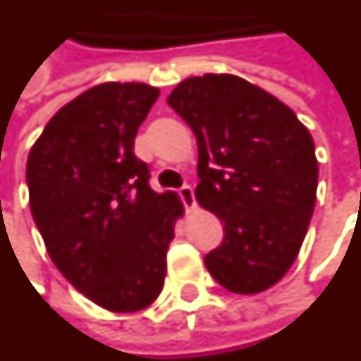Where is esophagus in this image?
I'll use <instances>...</instances> for the list:
<instances>
[{"label":"esophagus","instance_id":"34e87169","mask_svg":"<svg viewBox=\"0 0 361 361\" xmlns=\"http://www.w3.org/2000/svg\"><path fill=\"white\" fill-rule=\"evenodd\" d=\"M180 197L183 201V205L188 209V213H193L195 209H197V203H195V193H193V189L189 188V185H183L180 189Z\"/></svg>","mask_w":361,"mask_h":361}]
</instances>
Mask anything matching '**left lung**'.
Segmentation results:
<instances>
[{
    "label": "left lung",
    "instance_id": "1",
    "mask_svg": "<svg viewBox=\"0 0 361 361\" xmlns=\"http://www.w3.org/2000/svg\"><path fill=\"white\" fill-rule=\"evenodd\" d=\"M168 103L197 138L195 199L223 221L209 274L233 293L266 291L293 266L311 223L319 162L309 128L233 74L188 78Z\"/></svg>",
    "mask_w": 361,
    "mask_h": 361
}]
</instances>
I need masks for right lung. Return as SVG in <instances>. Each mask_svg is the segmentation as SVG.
Segmentation results:
<instances>
[{"label":"right lung","instance_id":"add662e5","mask_svg":"<svg viewBox=\"0 0 361 361\" xmlns=\"http://www.w3.org/2000/svg\"><path fill=\"white\" fill-rule=\"evenodd\" d=\"M158 87L105 82L47 123L27 160L29 205L50 259L82 293L113 312L154 303L183 203L148 185L135 138Z\"/></svg>","mask_w":361,"mask_h":361}]
</instances>
